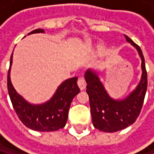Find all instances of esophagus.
Returning <instances> with one entry per match:
<instances>
[{
  "label": "esophagus",
  "mask_w": 154,
  "mask_h": 154,
  "mask_svg": "<svg viewBox=\"0 0 154 154\" xmlns=\"http://www.w3.org/2000/svg\"><path fill=\"white\" fill-rule=\"evenodd\" d=\"M78 85H79V88H80L81 91L85 90V88H86V81H85V79L83 78V76H80V78L79 79Z\"/></svg>",
  "instance_id": "esophagus-1"
}]
</instances>
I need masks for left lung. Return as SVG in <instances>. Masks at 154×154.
Instances as JSON below:
<instances>
[{
	"instance_id": "1",
	"label": "left lung",
	"mask_w": 154,
	"mask_h": 154,
	"mask_svg": "<svg viewBox=\"0 0 154 154\" xmlns=\"http://www.w3.org/2000/svg\"><path fill=\"white\" fill-rule=\"evenodd\" d=\"M125 38L138 51L142 70L140 83L128 97L122 100L112 98L95 71L88 69L85 73L93 126L103 132H116L132 125L140 113L147 91V72L142 51L127 35Z\"/></svg>"
}]
</instances>
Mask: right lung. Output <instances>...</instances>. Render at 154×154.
Returning <instances> with one entry per match:
<instances>
[{
	"label": "right lung",
	"instance_id": "1",
	"mask_svg": "<svg viewBox=\"0 0 154 154\" xmlns=\"http://www.w3.org/2000/svg\"><path fill=\"white\" fill-rule=\"evenodd\" d=\"M34 33H44V30L38 28L28 33V35ZM12 63L13 54L10 59L7 88L13 107L21 122L26 128L36 131H56L63 128L67 121L72 100L80 91L76 83L78 78L75 76L63 81L48 102L41 104H33L26 102L14 90L10 78Z\"/></svg>",
	"mask_w": 154,
	"mask_h": 154
}]
</instances>
